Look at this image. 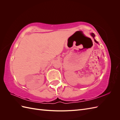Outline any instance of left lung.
Wrapping results in <instances>:
<instances>
[{"mask_svg":"<svg viewBox=\"0 0 120 120\" xmlns=\"http://www.w3.org/2000/svg\"><path fill=\"white\" fill-rule=\"evenodd\" d=\"M91 35H92V37H93V38H94V37H95V34H93V33H92V34H91ZM94 41H95V42H96V43H98V42L96 41V39H94Z\"/></svg>","mask_w":120,"mask_h":120,"instance_id":"1","label":"left lung"}]
</instances>
